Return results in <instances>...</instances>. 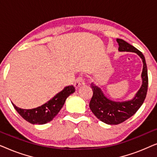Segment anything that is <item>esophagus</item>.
<instances>
[{
	"instance_id": "obj_1",
	"label": "esophagus",
	"mask_w": 157,
	"mask_h": 157,
	"mask_svg": "<svg viewBox=\"0 0 157 157\" xmlns=\"http://www.w3.org/2000/svg\"><path fill=\"white\" fill-rule=\"evenodd\" d=\"M84 84H85L84 79H83V77H81V76L78 77V78L76 79V81H75V83H74V86L76 89L77 88L81 86L84 85Z\"/></svg>"
}]
</instances>
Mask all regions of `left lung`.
I'll return each mask as SVG.
<instances>
[{
  "instance_id": "obj_1",
  "label": "left lung",
  "mask_w": 157,
  "mask_h": 157,
  "mask_svg": "<svg viewBox=\"0 0 157 157\" xmlns=\"http://www.w3.org/2000/svg\"><path fill=\"white\" fill-rule=\"evenodd\" d=\"M120 51H130L138 54L142 59L144 66L141 74L142 85L132 100L124 102H115L107 98L100 88L93 83L91 87L93 96L89 102V107L94 114L100 121L107 124H119L132 117L144 101L148 89V73L147 63L143 53L132 45L121 38L117 39Z\"/></svg>"
}]
</instances>
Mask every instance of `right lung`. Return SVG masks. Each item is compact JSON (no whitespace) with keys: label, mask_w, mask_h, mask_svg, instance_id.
Masks as SVG:
<instances>
[{"label":"right lung","mask_w":157,"mask_h":157,"mask_svg":"<svg viewBox=\"0 0 157 157\" xmlns=\"http://www.w3.org/2000/svg\"><path fill=\"white\" fill-rule=\"evenodd\" d=\"M75 91L73 85L64 88L63 91L41 106L32 109H22L12 103L13 106L25 121L32 124H45L52 121L63 107L66 99Z\"/></svg>","instance_id":"obj_1"}]
</instances>
